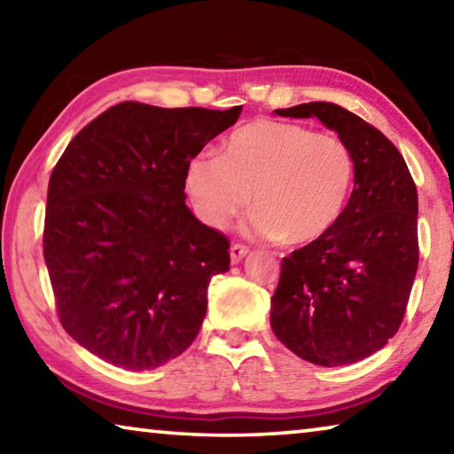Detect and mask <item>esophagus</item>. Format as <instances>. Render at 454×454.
<instances>
[{
  "instance_id": "esophagus-1",
  "label": "esophagus",
  "mask_w": 454,
  "mask_h": 454,
  "mask_svg": "<svg viewBox=\"0 0 454 454\" xmlns=\"http://www.w3.org/2000/svg\"><path fill=\"white\" fill-rule=\"evenodd\" d=\"M248 254V246L244 244H232L230 246V260H232V264H238L240 260Z\"/></svg>"
}]
</instances>
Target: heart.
<instances>
[{"label":"heart","mask_w":454,"mask_h":454,"mask_svg":"<svg viewBox=\"0 0 454 454\" xmlns=\"http://www.w3.org/2000/svg\"><path fill=\"white\" fill-rule=\"evenodd\" d=\"M355 160L333 134L294 121L254 120L216 153L186 164V192L204 224L224 228L250 202V232L302 246L325 238L347 208Z\"/></svg>","instance_id":"heart-1"}]
</instances>
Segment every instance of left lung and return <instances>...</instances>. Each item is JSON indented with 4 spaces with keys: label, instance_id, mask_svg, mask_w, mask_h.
Instances as JSON below:
<instances>
[{
    "label": "left lung",
    "instance_id": "left-lung-1",
    "mask_svg": "<svg viewBox=\"0 0 454 454\" xmlns=\"http://www.w3.org/2000/svg\"><path fill=\"white\" fill-rule=\"evenodd\" d=\"M318 118L355 160L342 218L320 240L282 258L270 326L284 347L318 366L358 363L401 326L419 268V196L401 152L363 118L330 102L276 110Z\"/></svg>",
    "mask_w": 454,
    "mask_h": 454
}]
</instances>
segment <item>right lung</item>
<instances>
[{
    "label": "right lung",
    "instance_id": "1",
    "mask_svg": "<svg viewBox=\"0 0 454 454\" xmlns=\"http://www.w3.org/2000/svg\"><path fill=\"white\" fill-rule=\"evenodd\" d=\"M240 112L121 102L61 153L43 258L61 326L91 355L152 371L194 342L230 242L190 212L184 174Z\"/></svg>",
    "mask_w": 454,
    "mask_h": 454
}]
</instances>
